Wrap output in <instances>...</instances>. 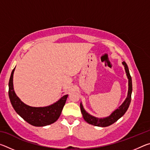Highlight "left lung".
<instances>
[{"instance_id":"1","label":"left lung","mask_w":150,"mask_h":150,"mask_svg":"<svg viewBox=\"0 0 150 150\" xmlns=\"http://www.w3.org/2000/svg\"><path fill=\"white\" fill-rule=\"evenodd\" d=\"M122 64L124 65V68H125L126 73L127 75V77L128 79V96L126 98V100L122 103L120 107L118 109H116L115 111H114L111 114L110 116L108 117H106L105 118H96L95 116H93L90 115L86 112L84 108L83 107V105H80L81 111L82 113L83 118L84 120L88 122V124H92V125L96 126H100V127H106L111 125L117 121L119 118H121L126 112L128 110L131 102V95L132 91V77L129 72V69L128 67V65L125 62H122Z\"/></svg>"}]
</instances>
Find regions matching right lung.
<instances>
[{
    "label": "right lung",
    "mask_w": 150,
    "mask_h": 150,
    "mask_svg": "<svg viewBox=\"0 0 150 150\" xmlns=\"http://www.w3.org/2000/svg\"><path fill=\"white\" fill-rule=\"evenodd\" d=\"M12 70L8 83V95L10 100L15 111L26 121L34 126H44L54 123L62 113L67 95L63 96L57 102L45 107H32L20 100L14 93L13 88V73Z\"/></svg>",
    "instance_id": "add662e5"
}]
</instances>
